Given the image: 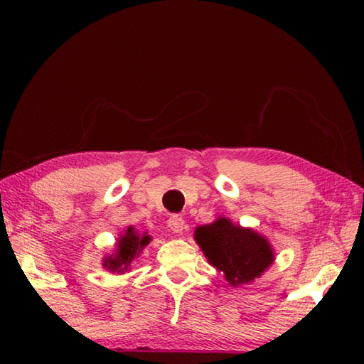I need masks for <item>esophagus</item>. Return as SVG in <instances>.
Returning <instances> with one entry per match:
<instances>
[{"label":"esophagus","mask_w":364,"mask_h":364,"mask_svg":"<svg viewBox=\"0 0 364 364\" xmlns=\"http://www.w3.org/2000/svg\"><path fill=\"white\" fill-rule=\"evenodd\" d=\"M168 228L173 232H183L184 220L180 217V215H171V217L168 218Z\"/></svg>","instance_id":"1"}]
</instances>
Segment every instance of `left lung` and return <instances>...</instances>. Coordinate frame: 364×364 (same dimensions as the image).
<instances>
[{
	"label": "left lung",
	"instance_id": "8db88e82",
	"mask_svg": "<svg viewBox=\"0 0 364 364\" xmlns=\"http://www.w3.org/2000/svg\"><path fill=\"white\" fill-rule=\"evenodd\" d=\"M194 241L213 268L225 274L232 287L250 284L274 263V249L267 237L252 228L218 217L197 226Z\"/></svg>",
	"mask_w": 364,
	"mask_h": 364
}]
</instances>
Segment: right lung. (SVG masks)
Returning <instances> with one entry per match:
<instances>
[{
	"instance_id": "obj_1",
	"label": "right lung",
	"mask_w": 364,
	"mask_h": 364,
	"mask_svg": "<svg viewBox=\"0 0 364 364\" xmlns=\"http://www.w3.org/2000/svg\"><path fill=\"white\" fill-rule=\"evenodd\" d=\"M151 241L152 237L147 232L141 234L138 230H134V226H128L117 239L112 254L102 258V268L115 274L128 273L134 258L139 257Z\"/></svg>"
}]
</instances>
